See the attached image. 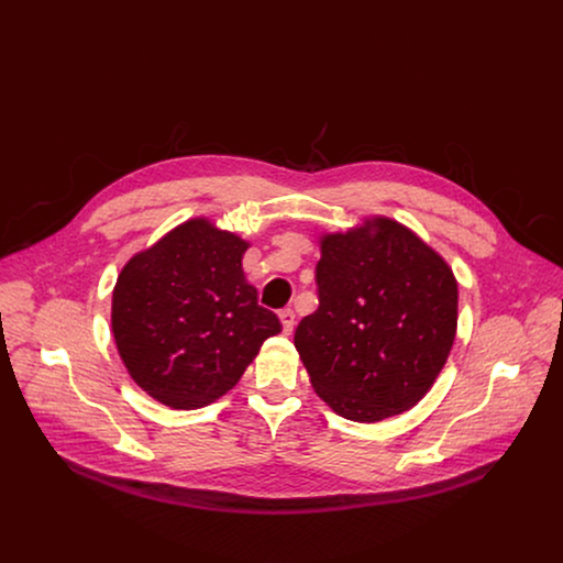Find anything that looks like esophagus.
Returning a JSON list of instances; mask_svg holds the SVG:
<instances>
[{"label":"esophagus","instance_id":"esophagus-1","mask_svg":"<svg viewBox=\"0 0 563 563\" xmlns=\"http://www.w3.org/2000/svg\"><path fill=\"white\" fill-rule=\"evenodd\" d=\"M278 318H280V322H283V331H285V335H291L294 324H296V313H294L291 309H283V311L278 313Z\"/></svg>","mask_w":563,"mask_h":563}]
</instances>
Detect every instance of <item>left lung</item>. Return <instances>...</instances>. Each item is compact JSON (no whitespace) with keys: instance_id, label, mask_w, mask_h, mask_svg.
Wrapping results in <instances>:
<instances>
[{"instance_id":"left-lung-1","label":"left lung","mask_w":563,"mask_h":563,"mask_svg":"<svg viewBox=\"0 0 563 563\" xmlns=\"http://www.w3.org/2000/svg\"><path fill=\"white\" fill-rule=\"evenodd\" d=\"M320 247V307L294 338L316 394L352 422L409 411L433 387L456 333L449 263L389 218L322 234Z\"/></svg>"}]
</instances>
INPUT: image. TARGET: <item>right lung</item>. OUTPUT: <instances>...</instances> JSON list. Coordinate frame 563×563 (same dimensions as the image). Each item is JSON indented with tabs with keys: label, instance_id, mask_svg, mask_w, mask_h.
Here are the masks:
<instances>
[{
	"label": "right lung",
	"instance_id": "obj_1",
	"mask_svg": "<svg viewBox=\"0 0 563 563\" xmlns=\"http://www.w3.org/2000/svg\"><path fill=\"white\" fill-rule=\"evenodd\" d=\"M247 241L207 218L134 254L113 289L114 343L132 380L172 409H200L232 389L263 341L280 333L241 258Z\"/></svg>",
	"mask_w": 563,
	"mask_h": 563
}]
</instances>
